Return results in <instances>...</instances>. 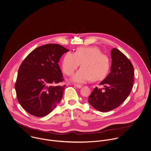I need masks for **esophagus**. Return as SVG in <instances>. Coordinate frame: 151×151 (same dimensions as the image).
I'll return each instance as SVG.
<instances>
[{"label":"esophagus","instance_id":"esophagus-1","mask_svg":"<svg viewBox=\"0 0 151 151\" xmlns=\"http://www.w3.org/2000/svg\"><path fill=\"white\" fill-rule=\"evenodd\" d=\"M74 85L78 88H82V85H79V84H74Z\"/></svg>","mask_w":151,"mask_h":151}]
</instances>
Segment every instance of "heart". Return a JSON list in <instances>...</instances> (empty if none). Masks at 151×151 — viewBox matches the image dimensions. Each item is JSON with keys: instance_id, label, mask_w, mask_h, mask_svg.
I'll return each instance as SVG.
<instances>
[{"instance_id": "1", "label": "heart", "mask_w": 151, "mask_h": 151, "mask_svg": "<svg viewBox=\"0 0 151 151\" xmlns=\"http://www.w3.org/2000/svg\"><path fill=\"white\" fill-rule=\"evenodd\" d=\"M81 64V68L72 77L71 81L84 83L90 79L101 81L106 78L110 70L109 58L97 47H81L75 53L67 52L63 56L61 66L68 76L72 75Z\"/></svg>"}]
</instances>
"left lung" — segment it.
I'll use <instances>...</instances> for the list:
<instances>
[{
  "mask_svg": "<svg viewBox=\"0 0 151 151\" xmlns=\"http://www.w3.org/2000/svg\"><path fill=\"white\" fill-rule=\"evenodd\" d=\"M111 72L99 85L105 87L94 88L88 102L101 112H108L120 106L130 94L134 84V66L128 58L120 50H111Z\"/></svg>",
  "mask_w": 151,
  "mask_h": 151,
  "instance_id": "1",
  "label": "left lung"
}]
</instances>
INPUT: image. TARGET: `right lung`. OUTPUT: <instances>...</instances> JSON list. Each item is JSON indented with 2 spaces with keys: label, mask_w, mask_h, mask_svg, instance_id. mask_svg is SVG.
I'll return each mask as SVG.
<instances>
[{
  "label": "right lung",
  "mask_w": 151,
  "mask_h": 151,
  "mask_svg": "<svg viewBox=\"0 0 151 151\" xmlns=\"http://www.w3.org/2000/svg\"><path fill=\"white\" fill-rule=\"evenodd\" d=\"M69 50L55 43L40 46L31 52L20 65L15 83L17 99L30 115L42 117L60 101L66 85L58 62Z\"/></svg>",
  "instance_id": "1"
}]
</instances>
